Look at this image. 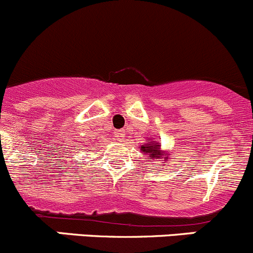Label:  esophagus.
Masks as SVG:
<instances>
[{
    "label": "esophagus",
    "mask_w": 253,
    "mask_h": 253,
    "mask_svg": "<svg viewBox=\"0 0 253 253\" xmlns=\"http://www.w3.org/2000/svg\"><path fill=\"white\" fill-rule=\"evenodd\" d=\"M124 135H126V132H124L123 130H116V131H114V136H116V139L118 140V141H122V140L124 139Z\"/></svg>",
    "instance_id": "1"
}]
</instances>
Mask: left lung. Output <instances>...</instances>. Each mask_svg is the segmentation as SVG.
<instances>
[{"instance_id":"left-lung-1","label":"left lung","mask_w":253,"mask_h":253,"mask_svg":"<svg viewBox=\"0 0 253 253\" xmlns=\"http://www.w3.org/2000/svg\"><path fill=\"white\" fill-rule=\"evenodd\" d=\"M139 149L142 154H145L152 160L150 162L161 161V166H164L167 164V161H169V155H171L169 151V150H162L161 144L154 137H149L147 140H145V144L140 145ZM155 166H160V165H155Z\"/></svg>"}]
</instances>
